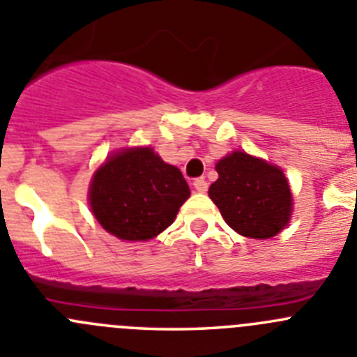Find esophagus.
Here are the masks:
<instances>
[{"mask_svg": "<svg viewBox=\"0 0 357 357\" xmlns=\"http://www.w3.org/2000/svg\"><path fill=\"white\" fill-rule=\"evenodd\" d=\"M194 188L197 190L199 194H204V192H208V181L204 178L194 179Z\"/></svg>", "mask_w": 357, "mask_h": 357, "instance_id": "1", "label": "esophagus"}]
</instances>
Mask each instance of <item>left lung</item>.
I'll use <instances>...</instances> for the list:
<instances>
[{"mask_svg":"<svg viewBox=\"0 0 357 357\" xmlns=\"http://www.w3.org/2000/svg\"><path fill=\"white\" fill-rule=\"evenodd\" d=\"M216 172L209 197L238 234L268 239L289 224L291 190L278 167L236 151L216 163Z\"/></svg>","mask_w":357,"mask_h":357,"instance_id":"8db88e82","label":"left lung"}]
</instances>
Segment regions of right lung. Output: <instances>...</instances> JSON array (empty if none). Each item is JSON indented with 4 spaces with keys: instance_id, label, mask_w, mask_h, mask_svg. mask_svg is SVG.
I'll return each instance as SVG.
<instances>
[{
    "instance_id": "1",
    "label": "right lung",
    "mask_w": 357,
    "mask_h": 357,
    "mask_svg": "<svg viewBox=\"0 0 357 357\" xmlns=\"http://www.w3.org/2000/svg\"><path fill=\"white\" fill-rule=\"evenodd\" d=\"M190 188L181 171L149 148L125 149L96 171L89 204L103 229L125 241H146L174 222Z\"/></svg>"
}]
</instances>
